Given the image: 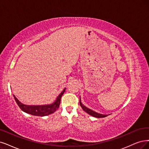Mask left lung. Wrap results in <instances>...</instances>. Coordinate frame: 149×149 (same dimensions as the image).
Segmentation results:
<instances>
[{
  "label": "left lung",
  "mask_w": 149,
  "mask_h": 149,
  "mask_svg": "<svg viewBox=\"0 0 149 149\" xmlns=\"http://www.w3.org/2000/svg\"><path fill=\"white\" fill-rule=\"evenodd\" d=\"M80 105L82 109H83L85 112H86L87 113H88L89 115H91V116L94 117H96V118H104V117H107V116H108V115H105V114H101V113H97V112H96L95 111H92V110H91V109H90L88 108H87L86 106H84L83 104L81 103V97H80Z\"/></svg>",
  "instance_id": "obj_1"
}]
</instances>
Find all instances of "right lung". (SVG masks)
<instances>
[{"label": "right lung", "instance_id": "obj_1", "mask_svg": "<svg viewBox=\"0 0 149 149\" xmlns=\"http://www.w3.org/2000/svg\"><path fill=\"white\" fill-rule=\"evenodd\" d=\"M65 90V88L52 104H45V105H26V104L21 103L15 95H13V97L16 102L23 112L32 115H35V116L43 117L54 113L58 109L61 102V99Z\"/></svg>", "mask_w": 149, "mask_h": 149}]
</instances>
